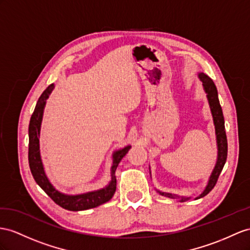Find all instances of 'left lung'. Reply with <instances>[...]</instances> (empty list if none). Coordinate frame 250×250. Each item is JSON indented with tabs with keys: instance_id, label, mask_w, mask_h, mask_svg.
<instances>
[{
	"instance_id": "left-lung-1",
	"label": "left lung",
	"mask_w": 250,
	"mask_h": 250,
	"mask_svg": "<svg viewBox=\"0 0 250 250\" xmlns=\"http://www.w3.org/2000/svg\"><path fill=\"white\" fill-rule=\"evenodd\" d=\"M198 78L203 82V87L205 93L207 94V99L209 102V106L211 110V114H212V118H213V124L215 127V135H216V145H217V159H216V164L214 166V169L211 173L209 181L206 188L204 189L202 193L195 197V200H198V198L204 197L205 195H207L209 192L212 190L215 186V184L217 182V178H219L221 172L224 168V165L226 163L227 159V151H228V146H227V137H226V132H225V121H224V116H223V111L219 101V96H217V89L214 84V82L210 77L204 73L198 74ZM157 192L161 195L167 196L170 198H180V202H185L188 201L190 197H184V196H178L172 193H167V192H162L158 191Z\"/></svg>"
}]
</instances>
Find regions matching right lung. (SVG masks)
Here are the masks:
<instances>
[{"mask_svg":"<svg viewBox=\"0 0 250 250\" xmlns=\"http://www.w3.org/2000/svg\"><path fill=\"white\" fill-rule=\"evenodd\" d=\"M54 88V84H50L45 91L42 93L39 100L37 102L35 111L31 115L28 127V137H29V146H28V163L29 168L31 171L36 183L45 191V193L52 198V200L59 205L60 207L69 210V211H81L87 210L91 208L98 207L100 205L108 202L113 197L115 191H116V176H115V171H116L118 164L121 159L131 149V146H126L124 149L115 151L113 153V165L111 167V182L108 183L106 187L86 192V193L68 195L64 194L62 192L57 190L53 184L49 182L47 178L45 171H44L43 163L40 155V129L43 117L44 107L46 104V100L49 94L52 93Z\"/></svg>","mask_w":250,"mask_h":250,"instance_id":"obj_1","label":"right lung"}]
</instances>
